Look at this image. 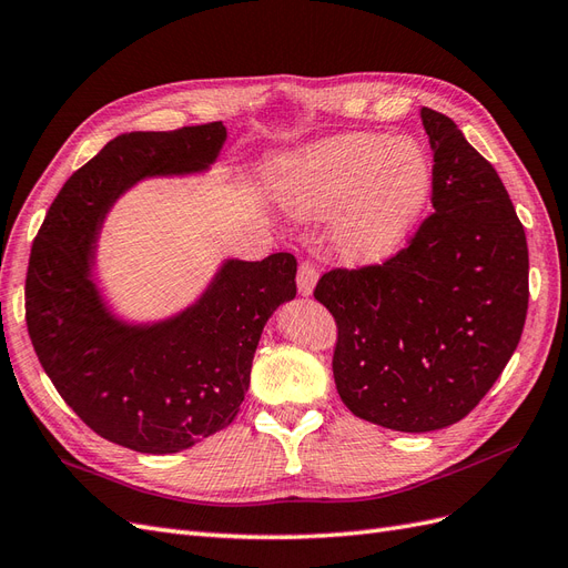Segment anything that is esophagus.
Here are the masks:
<instances>
[{
    "instance_id": "1",
    "label": "esophagus",
    "mask_w": 568,
    "mask_h": 568,
    "mask_svg": "<svg viewBox=\"0 0 568 568\" xmlns=\"http://www.w3.org/2000/svg\"><path fill=\"white\" fill-rule=\"evenodd\" d=\"M296 284H298V294L301 296H313L315 284H317V270L311 263H301L298 274H296Z\"/></svg>"
}]
</instances>
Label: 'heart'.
Wrapping results in <instances>:
<instances>
[{
	"mask_svg": "<svg viewBox=\"0 0 568 568\" xmlns=\"http://www.w3.org/2000/svg\"><path fill=\"white\" fill-rule=\"evenodd\" d=\"M434 182L426 149L384 132L326 136L277 165V194L291 215L338 213L332 242L348 265H379L398 253L422 222Z\"/></svg>",
	"mask_w": 568,
	"mask_h": 568,
	"instance_id": "1",
	"label": "heart"
}]
</instances>
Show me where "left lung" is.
Here are the masks:
<instances>
[{
    "mask_svg": "<svg viewBox=\"0 0 568 568\" xmlns=\"http://www.w3.org/2000/svg\"><path fill=\"white\" fill-rule=\"evenodd\" d=\"M434 215L384 265L326 272L315 298L338 324L334 382L355 417L424 434L480 403L528 311L524 225L495 168L448 115L422 109Z\"/></svg>",
    "mask_w": 568,
    "mask_h": 568,
    "instance_id": "left-lung-1",
    "label": "left lung"
}]
</instances>
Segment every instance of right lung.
I'll return each mask as SVG.
<instances>
[{
  "label": "right lung",
  "instance_id": "add662e5",
  "mask_svg": "<svg viewBox=\"0 0 568 568\" xmlns=\"http://www.w3.org/2000/svg\"><path fill=\"white\" fill-rule=\"evenodd\" d=\"M227 142L222 123L118 134L63 184L32 244L26 320L40 363L94 434L173 455L225 428L251 384L267 320L296 298V257H225L201 294L159 320L120 315L99 284V236L144 180L205 175Z\"/></svg>",
  "mask_w": 568,
  "mask_h": 568
}]
</instances>
